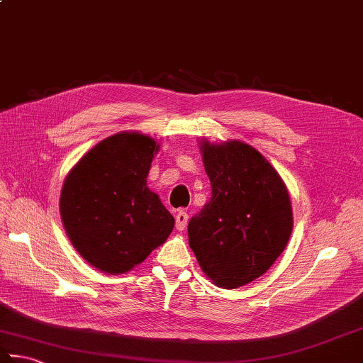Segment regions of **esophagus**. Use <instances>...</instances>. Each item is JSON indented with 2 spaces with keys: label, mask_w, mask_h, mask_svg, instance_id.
Listing matches in <instances>:
<instances>
[{
  "label": "esophagus",
  "mask_w": 363,
  "mask_h": 363,
  "mask_svg": "<svg viewBox=\"0 0 363 363\" xmlns=\"http://www.w3.org/2000/svg\"><path fill=\"white\" fill-rule=\"evenodd\" d=\"M187 222H189V214L186 211H179L176 214V228L177 231H184L187 228Z\"/></svg>",
  "instance_id": "1"
}]
</instances>
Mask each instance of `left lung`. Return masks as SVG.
Here are the masks:
<instances>
[{"mask_svg":"<svg viewBox=\"0 0 363 363\" xmlns=\"http://www.w3.org/2000/svg\"><path fill=\"white\" fill-rule=\"evenodd\" d=\"M211 200L189 222V245L203 272L236 289L267 272L289 240L293 211L281 177L240 141L201 145Z\"/></svg>","mask_w":363,"mask_h":363,"instance_id":"1","label":"left lung"}]
</instances>
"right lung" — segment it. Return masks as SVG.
Here are the masks:
<instances>
[{"label":"right lung","instance_id":"obj_1","mask_svg":"<svg viewBox=\"0 0 363 363\" xmlns=\"http://www.w3.org/2000/svg\"><path fill=\"white\" fill-rule=\"evenodd\" d=\"M157 151L146 135L121 132L84 154L64 181V228L77 252L99 271H130L173 231V216L146 187Z\"/></svg>","mask_w":363,"mask_h":363}]
</instances>
